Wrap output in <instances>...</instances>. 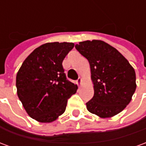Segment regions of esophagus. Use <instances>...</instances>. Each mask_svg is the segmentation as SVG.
<instances>
[{
    "label": "esophagus",
    "mask_w": 146,
    "mask_h": 146,
    "mask_svg": "<svg viewBox=\"0 0 146 146\" xmlns=\"http://www.w3.org/2000/svg\"><path fill=\"white\" fill-rule=\"evenodd\" d=\"M81 84H82V79L81 78H78V80H76V84L78 86H80Z\"/></svg>",
    "instance_id": "1"
}]
</instances>
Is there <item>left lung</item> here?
<instances>
[{"label": "left lung", "instance_id": "obj_1", "mask_svg": "<svg viewBox=\"0 0 146 146\" xmlns=\"http://www.w3.org/2000/svg\"><path fill=\"white\" fill-rule=\"evenodd\" d=\"M75 48L89 62L94 96L86 103L101 118L119 113L131 101L136 89L134 68L116 48L100 40L80 42Z\"/></svg>", "mask_w": 146, "mask_h": 146}]
</instances>
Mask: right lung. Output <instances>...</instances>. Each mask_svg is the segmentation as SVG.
I'll return each instance as SVG.
<instances>
[{
    "label": "right lung",
    "instance_id": "right-lung-1",
    "mask_svg": "<svg viewBox=\"0 0 146 146\" xmlns=\"http://www.w3.org/2000/svg\"><path fill=\"white\" fill-rule=\"evenodd\" d=\"M74 47L70 42L46 43L24 60L16 75L17 95L27 114L51 123L65 112L77 86L66 77L62 61Z\"/></svg>",
    "mask_w": 146,
    "mask_h": 146
}]
</instances>
